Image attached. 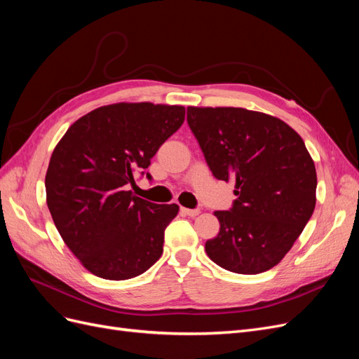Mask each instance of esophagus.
Listing matches in <instances>:
<instances>
[{
    "instance_id": "obj_1",
    "label": "esophagus",
    "mask_w": 359,
    "mask_h": 359,
    "mask_svg": "<svg viewBox=\"0 0 359 359\" xmlns=\"http://www.w3.org/2000/svg\"><path fill=\"white\" fill-rule=\"evenodd\" d=\"M199 210H189V208H184V206H181V214L184 215H189V217H196L199 215Z\"/></svg>"
}]
</instances>
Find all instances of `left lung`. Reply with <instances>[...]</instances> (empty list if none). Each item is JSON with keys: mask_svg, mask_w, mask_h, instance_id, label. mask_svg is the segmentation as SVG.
<instances>
[{"mask_svg": "<svg viewBox=\"0 0 359 359\" xmlns=\"http://www.w3.org/2000/svg\"><path fill=\"white\" fill-rule=\"evenodd\" d=\"M187 123L217 180L233 181L231 211H215L219 235L206 255L236 274L276 266L316 205V168L301 136L281 119L243 107H187Z\"/></svg>", "mask_w": 359, "mask_h": 359, "instance_id": "obj_1", "label": "left lung"}]
</instances>
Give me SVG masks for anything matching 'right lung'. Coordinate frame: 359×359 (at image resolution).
<instances>
[{
  "label": "right lung",
  "instance_id": "add662e5",
  "mask_svg": "<svg viewBox=\"0 0 359 359\" xmlns=\"http://www.w3.org/2000/svg\"><path fill=\"white\" fill-rule=\"evenodd\" d=\"M184 118L186 107L178 104H107L73 123L53 149L48 208L62 241L91 274L133 278L161 256L165 229L180 206L140 199L128 187Z\"/></svg>",
  "mask_w": 359,
  "mask_h": 359
}]
</instances>
